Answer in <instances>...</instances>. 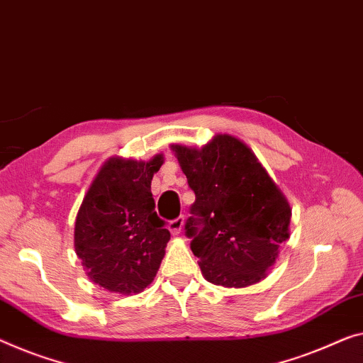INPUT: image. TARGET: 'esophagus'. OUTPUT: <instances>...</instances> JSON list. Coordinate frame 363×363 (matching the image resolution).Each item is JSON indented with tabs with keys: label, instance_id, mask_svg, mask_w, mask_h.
Listing matches in <instances>:
<instances>
[{
	"label": "esophagus",
	"instance_id": "34e87169",
	"mask_svg": "<svg viewBox=\"0 0 363 363\" xmlns=\"http://www.w3.org/2000/svg\"><path fill=\"white\" fill-rule=\"evenodd\" d=\"M184 226V216H177V218L169 221V231L172 235H179Z\"/></svg>",
	"mask_w": 363,
	"mask_h": 363
}]
</instances>
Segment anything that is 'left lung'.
Returning <instances> with one entry per match:
<instances>
[{
    "mask_svg": "<svg viewBox=\"0 0 363 363\" xmlns=\"http://www.w3.org/2000/svg\"><path fill=\"white\" fill-rule=\"evenodd\" d=\"M196 194L186 236L208 282L247 286L266 277L289 238L290 205L256 155L231 135L203 148L172 145Z\"/></svg>",
    "mask_w": 363,
    "mask_h": 363,
    "instance_id": "obj_1",
    "label": "left lung"
}]
</instances>
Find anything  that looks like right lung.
<instances>
[{"instance_id": "add662e5", "label": "right lung", "mask_w": 363, "mask_h": 363, "mask_svg": "<svg viewBox=\"0 0 363 363\" xmlns=\"http://www.w3.org/2000/svg\"><path fill=\"white\" fill-rule=\"evenodd\" d=\"M151 161L111 158L97 172L74 225V250L89 279L113 294H138L153 282L171 233L155 212Z\"/></svg>"}]
</instances>
